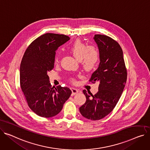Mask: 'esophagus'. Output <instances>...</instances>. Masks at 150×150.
<instances>
[{"instance_id":"34e87169","label":"esophagus","mask_w":150,"mask_h":150,"mask_svg":"<svg viewBox=\"0 0 150 150\" xmlns=\"http://www.w3.org/2000/svg\"><path fill=\"white\" fill-rule=\"evenodd\" d=\"M71 91H72V95H75V94H76L79 92L77 88H72Z\"/></svg>"}]
</instances>
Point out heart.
<instances>
[{
  "instance_id": "1",
  "label": "heart",
  "mask_w": 150,
  "mask_h": 150,
  "mask_svg": "<svg viewBox=\"0 0 150 150\" xmlns=\"http://www.w3.org/2000/svg\"><path fill=\"white\" fill-rule=\"evenodd\" d=\"M69 51L79 61L86 71L93 70L97 65L99 59V51L98 49L93 45H87L80 40H76L68 47ZM55 64L59 63V57L56 55L54 59ZM72 83H75L74 78L70 79Z\"/></svg>"
}]
</instances>
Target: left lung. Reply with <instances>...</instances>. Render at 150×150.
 <instances>
[{
	"instance_id": "obj_1",
	"label": "left lung",
	"mask_w": 150,
	"mask_h": 150,
	"mask_svg": "<svg viewBox=\"0 0 150 150\" xmlns=\"http://www.w3.org/2000/svg\"><path fill=\"white\" fill-rule=\"evenodd\" d=\"M94 40L99 48L100 63L90 81L99 83L98 92L93 95L83 90L86 101L79 107V112L84 117L96 121L115 107L126 84L127 72L122 48L116 40L101 34L95 35Z\"/></svg>"
}]
</instances>
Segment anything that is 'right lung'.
I'll use <instances>...</instances> for the list:
<instances>
[{
    "label": "right lung",
    "mask_w": 150,
    "mask_h": 150,
    "mask_svg": "<svg viewBox=\"0 0 150 150\" xmlns=\"http://www.w3.org/2000/svg\"><path fill=\"white\" fill-rule=\"evenodd\" d=\"M69 39L63 34L46 33L34 40L25 52L20 83L29 107L38 116L57 115L72 93L68 87H52L47 75L54 67L55 51Z\"/></svg>",
    "instance_id": "right-lung-1"
}]
</instances>
